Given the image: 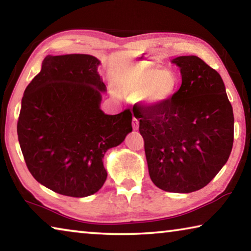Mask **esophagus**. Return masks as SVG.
Listing matches in <instances>:
<instances>
[{
    "instance_id": "esophagus-1",
    "label": "esophagus",
    "mask_w": 251,
    "mask_h": 251,
    "mask_svg": "<svg viewBox=\"0 0 251 251\" xmlns=\"http://www.w3.org/2000/svg\"><path fill=\"white\" fill-rule=\"evenodd\" d=\"M131 126H133V129L134 130H137L138 127H139V122L137 118H133V122H131Z\"/></svg>"
}]
</instances>
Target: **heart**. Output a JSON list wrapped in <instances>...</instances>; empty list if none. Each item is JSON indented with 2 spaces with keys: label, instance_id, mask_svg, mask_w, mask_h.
<instances>
[{
  "label": "heart",
  "instance_id": "1",
  "mask_svg": "<svg viewBox=\"0 0 251 251\" xmlns=\"http://www.w3.org/2000/svg\"><path fill=\"white\" fill-rule=\"evenodd\" d=\"M179 79L172 71L151 63L131 67L117 82V90L133 100L142 99L151 107L161 106L175 94Z\"/></svg>",
  "mask_w": 251,
  "mask_h": 251
}]
</instances>
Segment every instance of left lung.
I'll return each instance as SVG.
<instances>
[{
    "mask_svg": "<svg viewBox=\"0 0 251 251\" xmlns=\"http://www.w3.org/2000/svg\"><path fill=\"white\" fill-rule=\"evenodd\" d=\"M181 86L167 103L133 108L151 181L169 193H192L209 184L227 163L233 113L222 76L194 55L172 59ZM135 107V106H134Z\"/></svg>",
    "mask_w": 251,
    "mask_h": 251,
    "instance_id": "left-lung-1",
    "label": "left lung"
}]
</instances>
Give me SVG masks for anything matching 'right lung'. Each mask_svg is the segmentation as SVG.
Returning <instances> with one entry per match:
<instances>
[{"instance_id":"add662e5","label":"right lung","mask_w":251,"mask_h":251,"mask_svg":"<svg viewBox=\"0 0 251 251\" xmlns=\"http://www.w3.org/2000/svg\"><path fill=\"white\" fill-rule=\"evenodd\" d=\"M100 62L87 54L48 55L27 85L18 122L21 151L29 173L53 192L86 197L107 178V150L130 133L131 113L106 115Z\"/></svg>"}]
</instances>
